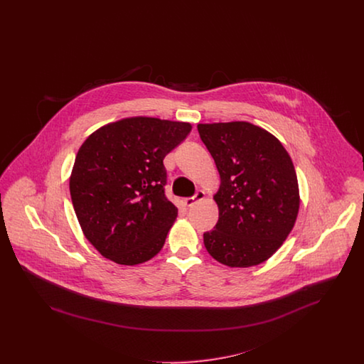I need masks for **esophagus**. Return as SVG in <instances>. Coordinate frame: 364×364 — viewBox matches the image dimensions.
Instances as JSON below:
<instances>
[{
	"mask_svg": "<svg viewBox=\"0 0 364 364\" xmlns=\"http://www.w3.org/2000/svg\"><path fill=\"white\" fill-rule=\"evenodd\" d=\"M205 196H206V193H205V191H198L193 196H191V198H186V199H183V205L186 206V208H191V206H193L196 202H199V200H203L205 199Z\"/></svg>",
	"mask_w": 364,
	"mask_h": 364,
	"instance_id": "esophagus-1",
	"label": "esophagus"
}]
</instances>
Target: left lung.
<instances>
[{"mask_svg": "<svg viewBox=\"0 0 364 364\" xmlns=\"http://www.w3.org/2000/svg\"><path fill=\"white\" fill-rule=\"evenodd\" d=\"M218 169V223L203 233L208 254L229 267L269 259L294 228L300 196L281 141L251 122L198 124Z\"/></svg>", "mask_w": 364, "mask_h": 364, "instance_id": "8db88e82", "label": "left lung"}]
</instances>
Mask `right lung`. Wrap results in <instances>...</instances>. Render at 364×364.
Masks as SVG:
<instances>
[{
  "mask_svg": "<svg viewBox=\"0 0 364 364\" xmlns=\"http://www.w3.org/2000/svg\"><path fill=\"white\" fill-rule=\"evenodd\" d=\"M191 128L190 122L129 117L101 127L80 146L70 199L87 240L102 257L134 266L161 251L177 217L165 196L164 158Z\"/></svg>",
  "mask_w": 364,
  "mask_h": 364,
  "instance_id": "obj_1",
  "label": "right lung"
}]
</instances>
